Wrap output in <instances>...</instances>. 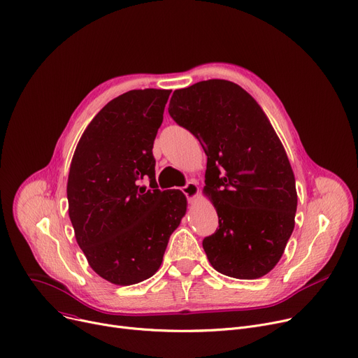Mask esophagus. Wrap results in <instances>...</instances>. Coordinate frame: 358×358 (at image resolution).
Segmentation results:
<instances>
[{"mask_svg": "<svg viewBox=\"0 0 358 358\" xmlns=\"http://www.w3.org/2000/svg\"><path fill=\"white\" fill-rule=\"evenodd\" d=\"M182 192L186 195V198L189 201H194L198 195H199V187L195 182H187L183 187H182Z\"/></svg>", "mask_w": 358, "mask_h": 358, "instance_id": "1", "label": "esophagus"}]
</instances>
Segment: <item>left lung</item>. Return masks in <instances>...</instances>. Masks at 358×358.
Listing matches in <instances>:
<instances>
[{
    "label": "left lung",
    "instance_id": "obj_1",
    "mask_svg": "<svg viewBox=\"0 0 358 358\" xmlns=\"http://www.w3.org/2000/svg\"><path fill=\"white\" fill-rule=\"evenodd\" d=\"M169 115L208 156L203 192L219 217L202 242L210 265L238 280L264 277L295 225V178L280 137L255 99L228 80L175 90Z\"/></svg>",
    "mask_w": 358,
    "mask_h": 358
}]
</instances>
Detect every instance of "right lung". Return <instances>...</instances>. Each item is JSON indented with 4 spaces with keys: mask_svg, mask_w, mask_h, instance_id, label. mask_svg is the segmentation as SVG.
I'll return each instance as SVG.
<instances>
[{
    "mask_svg": "<svg viewBox=\"0 0 358 358\" xmlns=\"http://www.w3.org/2000/svg\"><path fill=\"white\" fill-rule=\"evenodd\" d=\"M172 90H130L86 127L71 159L67 199L89 265L115 285L142 282L159 269L186 213L180 190L160 192L152 153ZM151 179L152 189L138 185Z\"/></svg>",
    "mask_w": 358,
    "mask_h": 358,
    "instance_id": "right-lung-1",
    "label": "right lung"
}]
</instances>
